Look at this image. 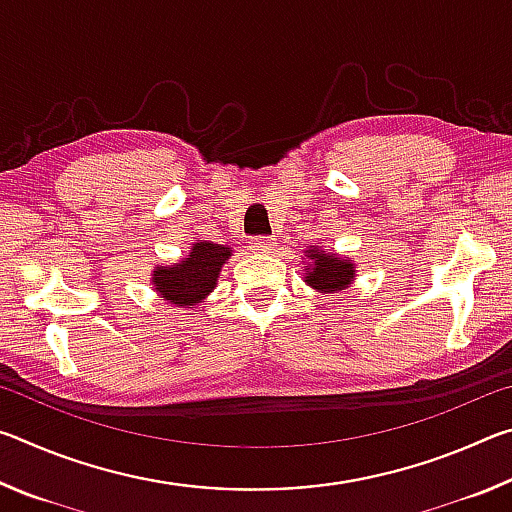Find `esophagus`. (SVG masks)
I'll return each instance as SVG.
<instances>
[{
	"label": "esophagus",
	"instance_id": "esophagus-1",
	"mask_svg": "<svg viewBox=\"0 0 512 512\" xmlns=\"http://www.w3.org/2000/svg\"><path fill=\"white\" fill-rule=\"evenodd\" d=\"M248 250H250V253H253L255 257H268V255H273L275 241H273L271 237L250 239V241H248Z\"/></svg>",
	"mask_w": 512,
	"mask_h": 512
}]
</instances>
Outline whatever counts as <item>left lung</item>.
<instances>
[{
    "label": "left lung",
    "instance_id": "obj_1",
    "mask_svg": "<svg viewBox=\"0 0 512 512\" xmlns=\"http://www.w3.org/2000/svg\"><path fill=\"white\" fill-rule=\"evenodd\" d=\"M305 266H302V280L307 287L316 289L318 293H339L350 287L357 280V264L352 257H343L323 246H307L305 248Z\"/></svg>",
    "mask_w": 512,
    "mask_h": 512
}]
</instances>
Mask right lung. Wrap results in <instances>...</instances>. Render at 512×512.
<instances>
[{"label":"right lung","instance_id":"right-lung-1","mask_svg":"<svg viewBox=\"0 0 512 512\" xmlns=\"http://www.w3.org/2000/svg\"><path fill=\"white\" fill-rule=\"evenodd\" d=\"M230 257L232 250L228 246L198 239L183 259L169 266H153L151 284L169 305L194 309L214 291L221 268Z\"/></svg>","mask_w":512,"mask_h":512}]
</instances>
